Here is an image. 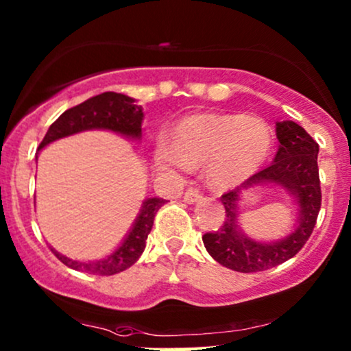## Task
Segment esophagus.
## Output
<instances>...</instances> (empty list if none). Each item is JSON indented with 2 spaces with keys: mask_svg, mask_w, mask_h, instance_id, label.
Wrapping results in <instances>:
<instances>
[{
  "mask_svg": "<svg viewBox=\"0 0 351 351\" xmlns=\"http://www.w3.org/2000/svg\"><path fill=\"white\" fill-rule=\"evenodd\" d=\"M198 198H200V190H198V189L190 187V189H187V192L184 193V202L185 203H193V202H197Z\"/></svg>",
  "mask_w": 351,
  "mask_h": 351,
  "instance_id": "34e87169",
  "label": "esophagus"
}]
</instances>
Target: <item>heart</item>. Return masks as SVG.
I'll use <instances>...</instances> for the list:
<instances>
[{
  "instance_id": "heart-1",
  "label": "heart",
  "mask_w": 351,
  "mask_h": 351,
  "mask_svg": "<svg viewBox=\"0 0 351 351\" xmlns=\"http://www.w3.org/2000/svg\"><path fill=\"white\" fill-rule=\"evenodd\" d=\"M274 146V133L261 117L241 114H195L172 128V140L158 136L153 159L164 172L205 167L216 189L242 182L263 166Z\"/></svg>"
}]
</instances>
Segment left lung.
<instances>
[{"label": "left lung", "instance_id": "left-lung-1", "mask_svg": "<svg viewBox=\"0 0 351 351\" xmlns=\"http://www.w3.org/2000/svg\"><path fill=\"white\" fill-rule=\"evenodd\" d=\"M280 146L275 159L255 172L239 187L223 193L221 203L226 219L213 232L202 237L205 249L223 267L241 274H252L274 268L300 252L313 234L321 210V180H319V145L300 125L285 120L276 122ZM257 184H278L288 189L298 205L297 226L287 238L274 243L250 240L237 224V210L241 195Z\"/></svg>", "mask_w": 351, "mask_h": 351}]
</instances>
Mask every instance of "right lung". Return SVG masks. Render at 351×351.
I'll return each mask as SVG.
<instances>
[{
	"label": "right lung",
	"instance_id": "obj_1",
	"mask_svg": "<svg viewBox=\"0 0 351 351\" xmlns=\"http://www.w3.org/2000/svg\"><path fill=\"white\" fill-rule=\"evenodd\" d=\"M141 123L143 109L141 106H136L135 99L119 93H102L99 96L88 99L80 106L64 110L50 125L49 132L38 146L37 154L50 143L60 140V138L75 135V133L86 132V130H110V132L120 133V135L133 138V140H141ZM166 202L167 200L158 197L146 198L141 205L140 215L136 216L125 241L114 252L101 258V261L80 262L64 257L55 249H51V252L56 255L58 261H62L64 265L73 268V270L101 276L120 274L140 258L146 247V239H148L151 228H153L154 216Z\"/></svg>",
	"mask_w": 351,
	"mask_h": 351
}]
</instances>
